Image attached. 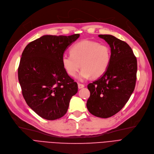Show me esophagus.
<instances>
[{
  "instance_id": "esophagus-1",
  "label": "esophagus",
  "mask_w": 154,
  "mask_h": 154,
  "mask_svg": "<svg viewBox=\"0 0 154 154\" xmlns=\"http://www.w3.org/2000/svg\"><path fill=\"white\" fill-rule=\"evenodd\" d=\"M78 88L79 89H81V88H83L85 87V85H83V84H80V83H78Z\"/></svg>"
}]
</instances>
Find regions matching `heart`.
<instances>
[{
  "mask_svg": "<svg viewBox=\"0 0 154 154\" xmlns=\"http://www.w3.org/2000/svg\"><path fill=\"white\" fill-rule=\"evenodd\" d=\"M111 57L110 48L98 42L83 40L74 44L71 54H64L62 57L64 68L68 75L75 77L80 68L78 76L79 81L83 82L91 76L98 78L107 69Z\"/></svg>",
  "mask_w": 154,
  "mask_h": 154,
  "instance_id": "obj_1",
  "label": "heart"
}]
</instances>
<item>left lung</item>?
I'll list each match as a JSON object with an SVG mask.
<instances>
[{"instance_id": "1", "label": "left lung", "mask_w": 154, "mask_h": 154, "mask_svg": "<svg viewBox=\"0 0 154 154\" xmlns=\"http://www.w3.org/2000/svg\"><path fill=\"white\" fill-rule=\"evenodd\" d=\"M98 36L109 45L111 57L103 75L88 85L90 96L87 107L94 116L108 118L122 109L133 92L137 60L131 48L125 42L110 35Z\"/></svg>"}]
</instances>
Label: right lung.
I'll return each mask as SVG.
<instances>
[{"label":"right lung","mask_w":154,"mask_h":154,"mask_svg":"<svg viewBox=\"0 0 154 154\" xmlns=\"http://www.w3.org/2000/svg\"><path fill=\"white\" fill-rule=\"evenodd\" d=\"M79 34L44 35L24 48L18 67V79L28 106L41 118L55 120L67 112L78 84L62 63L66 49Z\"/></svg>","instance_id":"1"}]
</instances>
